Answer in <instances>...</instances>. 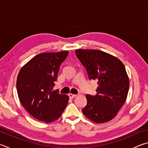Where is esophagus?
<instances>
[{
  "mask_svg": "<svg viewBox=\"0 0 148 148\" xmlns=\"http://www.w3.org/2000/svg\"><path fill=\"white\" fill-rule=\"evenodd\" d=\"M69 96L71 99H73L74 97H76L77 96V95H75V94H72V93H69Z\"/></svg>",
  "mask_w": 148,
  "mask_h": 148,
  "instance_id": "1",
  "label": "esophagus"
}]
</instances>
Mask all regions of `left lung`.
Segmentation results:
<instances>
[{
    "label": "left lung",
    "instance_id": "obj_1",
    "mask_svg": "<svg viewBox=\"0 0 148 148\" xmlns=\"http://www.w3.org/2000/svg\"><path fill=\"white\" fill-rule=\"evenodd\" d=\"M75 52L86 67L89 78L98 84L96 95H86L87 105L82 112L97 123L110 121L124 104L128 94L129 79L124 64L117 57L100 50L78 49Z\"/></svg>",
    "mask_w": 148,
    "mask_h": 148
}]
</instances>
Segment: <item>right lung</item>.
I'll return each instance as SVG.
<instances>
[{
	"mask_svg": "<svg viewBox=\"0 0 148 148\" xmlns=\"http://www.w3.org/2000/svg\"><path fill=\"white\" fill-rule=\"evenodd\" d=\"M68 51L42 53L22 67L16 82L19 101L34 118L45 123L59 119L66 108L69 97L53 91L60 65Z\"/></svg>",
	"mask_w": 148,
	"mask_h": 148,
	"instance_id": "right-lung-1",
	"label": "right lung"
}]
</instances>
